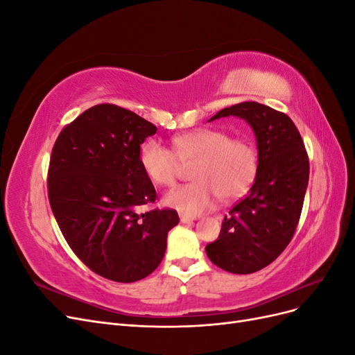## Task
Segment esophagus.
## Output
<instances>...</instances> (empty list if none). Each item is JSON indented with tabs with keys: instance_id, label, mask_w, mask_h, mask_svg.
I'll return each instance as SVG.
<instances>
[{
	"instance_id": "esophagus-1",
	"label": "esophagus",
	"mask_w": 355,
	"mask_h": 355,
	"mask_svg": "<svg viewBox=\"0 0 355 355\" xmlns=\"http://www.w3.org/2000/svg\"><path fill=\"white\" fill-rule=\"evenodd\" d=\"M179 218H180L182 223H189V222H194L196 220L194 216H188V214H179Z\"/></svg>"
}]
</instances>
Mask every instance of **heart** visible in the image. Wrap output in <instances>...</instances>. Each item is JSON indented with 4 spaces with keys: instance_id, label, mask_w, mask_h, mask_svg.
Returning a JSON list of instances; mask_svg holds the SVG:
<instances>
[{
    "instance_id": "heart-1",
    "label": "heart",
    "mask_w": 355,
    "mask_h": 355,
    "mask_svg": "<svg viewBox=\"0 0 355 355\" xmlns=\"http://www.w3.org/2000/svg\"><path fill=\"white\" fill-rule=\"evenodd\" d=\"M173 153L149 139L139 151V164L157 187H171L182 164L191 167V184L167 192L164 204L188 216L210 210L218 198L241 197L253 184L259 166L254 144L249 137H230L219 128H194L173 137Z\"/></svg>"
}]
</instances>
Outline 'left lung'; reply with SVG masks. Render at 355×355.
Wrapping results in <instances>:
<instances>
[{
	"label": "left lung",
	"instance_id": "left-lung-1",
	"mask_svg": "<svg viewBox=\"0 0 355 355\" xmlns=\"http://www.w3.org/2000/svg\"><path fill=\"white\" fill-rule=\"evenodd\" d=\"M239 116L253 128L257 173L249 194L230 210L216 241L206 245L209 259L232 274H252L274 262L292 240L302 211L309 159L290 118L257 102L223 108L209 121Z\"/></svg>",
	"mask_w": 355,
	"mask_h": 355
}]
</instances>
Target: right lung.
Returning <instances> with one entry per match:
<instances>
[{
  "mask_svg": "<svg viewBox=\"0 0 355 355\" xmlns=\"http://www.w3.org/2000/svg\"><path fill=\"white\" fill-rule=\"evenodd\" d=\"M157 127L112 103L92 106L56 139L49 166V201L67 243L84 265L108 280L133 283L161 263L173 209H137L154 202L153 182L139 151Z\"/></svg>",
  "mask_w": 355,
  "mask_h": 355,
  "instance_id": "right-lung-1",
  "label": "right lung"
}]
</instances>
